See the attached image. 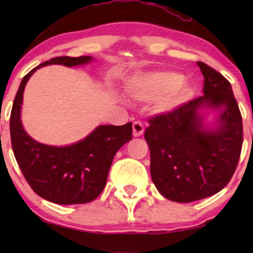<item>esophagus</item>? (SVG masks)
<instances>
[{
  "instance_id": "1",
  "label": "esophagus",
  "mask_w": 253,
  "mask_h": 253,
  "mask_svg": "<svg viewBox=\"0 0 253 253\" xmlns=\"http://www.w3.org/2000/svg\"><path fill=\"white\" fill-rule=\"evenodd\" d=\"M144 133V125L140 121H134L133 123V135L140 136Z\"/></svg>"
}]
</instances>
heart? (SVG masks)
<instances>
[{
    "mask_svg": "<svg viewBox=\"0 0 253 253\" xmlns=\"http://www.w3.org/2000/svg\"><path fill=\"white\" fill-rule=\"evenodd\" d=\"M181 81L182 77L175 72H152L139 78L130 91L139 100L159 98V108L172 110L184 104L191 96V88Z\"/></svg>",
    "mask_w": 253,
    "mask_h": 253,
    "instance_id": "1",
    "label": "heart"
}]
</instances>
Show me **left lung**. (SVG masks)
<instances>
[{"instance_id": "left-lung-1", "label": "left lung", "mask_w": 253, "mask_h": 253, "mask_svg": "<svg viewBox=\"0 0 253 253\" xmlns=\"http://www.w3.org/2000/svg\"><path fill=\"white\" fill-rule=\"evenodd\" d=\"M203 95L171 112L149 119L151 177L164 197L188 203L219 193L231 181L243 146V119L231 83L207 64L197 62ZM202 106L222 109L216 129L207 130Z\"/></svg>"}]
</instances>
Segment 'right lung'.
I'll return each instance as SVG.
<instances>
[{"instance_id":"1","label":"right lung","mask_w":253,"mask_h":253,"mask_svg":"<svg viewBox=\"0 0 253 253\" xmlns=\"http://www.w3.org/2000/svg\"><path fill=\"white\" fill-rule=\"evenodd\" d=\"M90 56L56 57L40 64L22 78L10 113V140L14 156L30 187L42 199L58 205L94 201L102 193L115 153L132 139V124L98 126L70 146H50L32 139L22 127V95L37 69L51 64L71 66L89 63Z\"/></svg>"}]
</instances>
